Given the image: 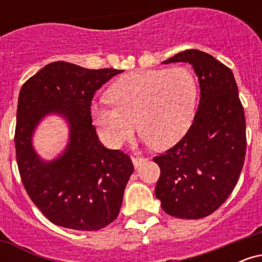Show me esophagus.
I'll return each mask as SVG.
<instances>
[{
	"label": "esophagus",
	"instance_id": "34e87169",
	"mask_svg": "<svg viewBox=\"0 0 262 262\" xmlns=\"http://www.w3.org/2000/svg\"><path fill=\"white\" fill-rule=\"evenodd\" d=\"M132 161H133L134 167L137 169V167H139L144 161H146V159L145 158H132Z\"/></svg>",
	"mask_w": 262,
	"mask_h": 262
}]
</instances>
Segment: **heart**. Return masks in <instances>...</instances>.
I'll list each match as a JSON object with an SVG mask.
<instances>
[{
	"instance_id": "b5f03b06",
	"label": "heart",
	"mask_w": 262,
	"mask_h": 262,
	"mask_svg": "<svg viewBox=\"0 0 262 262\" xmlns=\"http://www.w3.org/2000/svg\"><path fill=\"white\" fill-rule=\"evenodd\" d=\"M114 106L93 102L92 118L107 143L119 146L135 127L146 143L166 149L187 133L194 116L197 82L186 68L135 71L111 86Z\"/></svg>"
}]
</instances>
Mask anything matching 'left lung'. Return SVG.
Here are the masks:
<instances>
[{
    "label": "left lung",
    "mask_w": 262,
    "mask_h": 262,
    "mask_svg": "<svg viewBox=\"0 0 262 262\" xmlns=\"http://www.w3.org/2000/svg\"><path fill=\"white\" fill-rule=\"evenodd\" d=\"M179 61L191 64L197 75L200 104L185 137L154 158L161 171L155 196L167 214L200 219L217 210L239 180L246 152L245 116L229 68L197 49L162 64Z\"/></svg>",
    "instance_id": "8db88e82"
}]
</instances>
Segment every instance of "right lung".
<instances>
[{
    "label": "right lung",
    "instance_id": "obj_1",
    "mask_svg": "<svg viewBox=\"0 0 262 262\" xmlns=\"http://www.w3.org/2000/svg\"><path fill=\"white\" fill-rule=\"evenodd\" d=\"M121 73L55 61L20 89L14 134L18 170L33 203L59 227L92 231L118 217L134 166L127 154L104 148L98 140L91 102L103 83ZM48 114H59L69 124L64 152L50 162L31 144L35 128Z\"/></svg>",
    "mask_w": 262,
    "mask_h": 262
}]
</instances>
